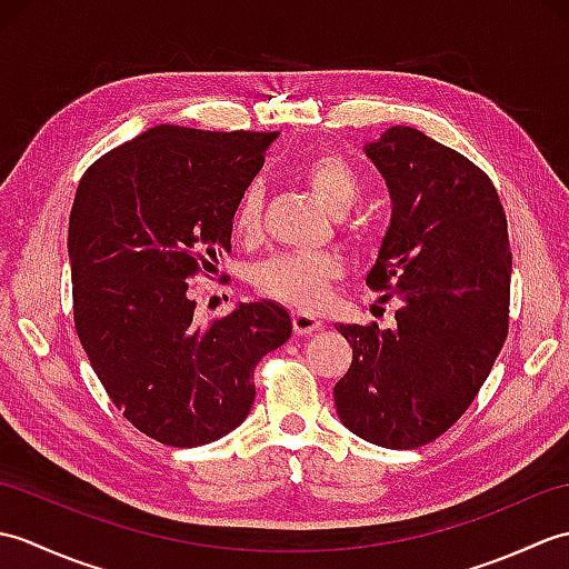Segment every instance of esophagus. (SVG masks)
Instances as JSON below:
<instances>
[{"mask_svg": "<svg viewBox=\"0 0 569 569\" xmlns=\"http://www.w3.org/2000/svg\"><path fill=\"white\" fill-rule=\"evenodd\" d=\"M320 328H322V322L316 316H310V312H293V330H296V335L308 337V335H312V332L320 330Z\"/></svg>", "mask_w": 569, "mask_h": 569, "instance_id": "1", "label": "esophagus"}]
</instances>
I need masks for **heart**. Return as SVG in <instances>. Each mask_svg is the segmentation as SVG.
<instances>
[{"label": "heart", "instance_id": "heart-1", "mask_svg": "<svg viewBox=\"0 0 569 569\" xmlns=\"http://www.w3.org/2000/svg\"><path fill=\"white\" fill-rule=\"evenodd\" d=\"M325 210L342 214L352 208L359 196V180L355 168L337 153H318L300 168ZM263 190L259 183H249L239 192L234 204V229L241 237H257L261 229ZM345 273V261L332 251H296L276 253L253 271V286L266 298L281 300L293 308H318L328 296L330 283Z\"/></svg>", "mask_w": 569, "mask_h": 569}]
</instances>
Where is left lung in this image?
Wrapping results in <instances>:
<instances>
[{
    "label": "left lung",
    "instance_id": "obj_1",
    "mask_svg": "<svg viewBox=\"0 0 569 569\" xmlns=\"http://www.w3.org/2000/svg\"><path fill=\"white\" fill-rule=\"evenodd\" d=\"M365 153L393 202L367 286L401 306L393 330L335 325L352 347L335 406L359 438L410 450L462 418L501 352L509 229L489 176L422 131L391 127Z\"/></svg>",
    "mask_w": 569,
    "mask_h": 569
}]
</instances>
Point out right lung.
<instances>
[{
  "instance_id": "right-lung-1",
  "label": "right lung",
  "mask_w": 569,
  "mask_h": 569,
  "mask_svg": "<svg viewBox=\"0 0 569 569\" xmlns=\"http://www.w3.org/2000/svg\"><path fill=\"white\" fill-rule=\"evenodd\" d=\"M276 137L159 124L80 178L68 227L80 345L122 416L163 445H208L241 426L253 369L293 332L271 300L202 328L186 283L232 251L237 198Z\"/></svg>"
}]
</instances>
